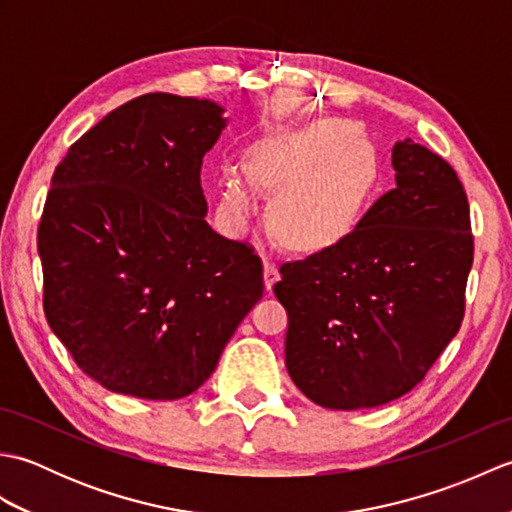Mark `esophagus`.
<instances>
[{
	"mask_svg": "<svg viewBox=\"0 0 512 512\" xmlns=\"http://www.w3.org/2000/svg\"><path fill=\"white\" fill-rule=\"evenodd\" d=\"M279 281V268L275 262L264 264V286L266 290H273V286Z\"/></svg>",
	"mask_w": 512,
	"mask_h": 512,
	"instance_id": "34e87169",
	"label": "esophagus"
}]
</instances>
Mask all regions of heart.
<instances>
[{
    "instance_id": "obj_1",
    "label": "heart",
    "mask_w": 512,
    "mask_h": 512,
    "mask_svg": "<svg viewBox=\"0 0 512 512\" xmlns=\"http://www.w3.org/2000/svg\"><path fill=\"white\" fill-rule=\"evenodd\" d=\"M374 156L347 121H319L299 132L262 140L250 151L248 173H224L228 215L257 209L255 184L279 193L273 228L290 248L321 250L352 231L372 193Z\"/></svg>"
}]
</instances>
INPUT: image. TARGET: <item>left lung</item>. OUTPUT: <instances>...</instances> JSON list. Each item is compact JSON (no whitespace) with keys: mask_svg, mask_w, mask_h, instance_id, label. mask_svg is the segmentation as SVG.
Instances as JSON below:
<instances>
[{"mask_svg":"<svg viewBox=\"0 0 512 512\" xmlns=\"http://www.w3.org/2000/svg\"><path fill=\"white\" fill-rule=\"evenodd\" d=\"M396 187L341 242L279 268L286 367L325 409H367L416 387L464 317L469 200L447 160L411 138L391 149Z\"/></svg>","mask_w":512,"mask_h":512,"instance_id":"left-lung-1","label":"left lung"}]
</instances>
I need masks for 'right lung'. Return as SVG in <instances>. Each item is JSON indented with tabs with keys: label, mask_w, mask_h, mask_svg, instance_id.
Returning <instances> with one entry per match:
<instances>
[{
	"label": "right lung",
	"mask_w": 512,
	"mask_h": 512,
	"mask_svg": "<svg viewBox=\"0 0 512 512\" xmlns=\"http://www.w3.org/2000/svg\"><path fill=\"white\" fill-rule=\"evenodd\" d=\"M226 123L215 101L143 94L54 169L37 233L43 312L74 363L116 394H193L264 295L253 248L204 220L202 158Z\"/></svg>",
	"instance_id": "right-lung-1"
}]
</instances>
